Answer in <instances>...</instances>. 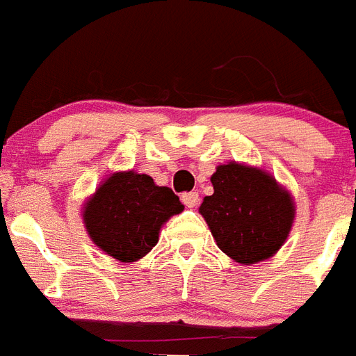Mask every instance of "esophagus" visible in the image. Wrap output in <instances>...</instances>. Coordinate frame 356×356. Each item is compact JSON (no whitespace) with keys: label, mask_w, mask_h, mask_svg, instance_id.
Listing matches in <instances>:
<instances>
[{"label":"esophagus","mask_w":356,"mask_h":356,"mask_svg":"<svg viewBox=\"0 0 356 356\" xmlns=\"http://www.w3.org/2000/svg\"><path fill=\"white\" fill-rule=\"evenodd\" d=\"M181 202H184L187 207H195V205L200 202V195L198 193H195V191H191V193H184V195H181Z\"/></svg>","instance_id":"1"}]
</instances>
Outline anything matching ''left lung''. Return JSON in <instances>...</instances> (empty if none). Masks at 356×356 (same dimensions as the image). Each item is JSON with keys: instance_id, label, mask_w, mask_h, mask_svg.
I'll use <instances>...</instances> for the list:
<instances>
[{"instance_id": "1", "label": "left lung", "mask_w": 356, "mask_h": 356, "mask_svg": "<svg viewBox=\"0 0 356 356\" xmlns=\"http://www.w3.org/2000/svg\"><path fill=\"white\" fill-rule=\"evenodd\" d=\"M214 193L200 214L218 248L238 264L271 258L284 245L295 220V202L269 172L229 161L211 176Z\"/></svg>"}]
</instances>
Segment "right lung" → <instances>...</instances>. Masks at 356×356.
I'll return each instance as SVG.
<instances>
[{
	"label": "right lung",
	"instance_id": "add662e5",
	"mask_svg": "<svg viewBox=\"0 0 356 356\" xmlns=\"http://www.w3.org/2000/svg\"><path fill=\"white\" fill-rule=\"evenodd\" d=\"M184 211L169 187L149 175L122 171L108 175L83 205V224L90 240L105 254L131 264L158 243L161 225Z\"/></svg>",
	"mask_w": 356,
	"mask_h": 356
}]
</instances>
